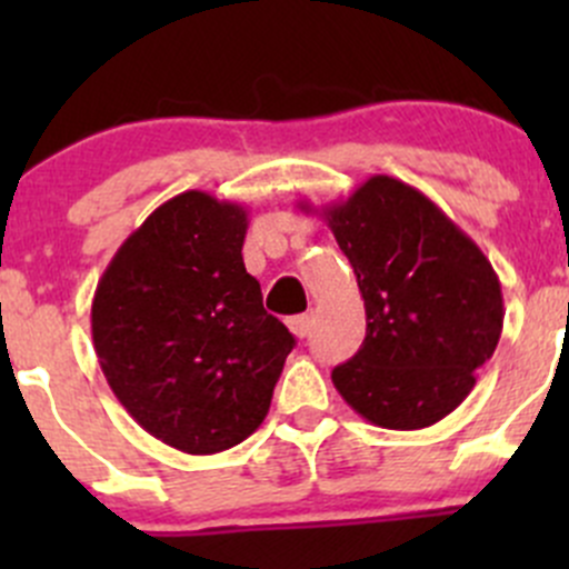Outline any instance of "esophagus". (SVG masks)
<instances>
[{"label": "esophagus", "instance_id": "esophagus-1", "mask_svg": "<svg viewBox=\"0 0 569 569\" xmlns=\"http://www.w3.org/2000/svg\"><path fill=\"white\" fill-rule=\"evenodd\" d=\"M286 325H289V330L295 332L297 338H306L308 332H311V327H313V317H311V313H300V317H289Z\"/></svg>", "mask_w": 569, "mask_h": 569}]
</instances>
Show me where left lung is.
Returning <instances> with one entry per match:
<instances>
[{
  "mask_svg": "<svg viewBox=\"0 0 569 569\" xmlns=\"http://www.w3.org/2000/svg\"><path fill=\"white\" fill-rule=\"evenodd\" d=\"M302 211H317L300 200ZM358 274L366 338L332 369V386L382 429L438 423L473 391L503 327L490 258L423 192L371 176L341 203L321 206Z\"/></svg>",
  "mask_w": 569,
  "mask_h": 569,
  "instance_id": "obj_1",
  "label": "left lung"
}]
</instances>
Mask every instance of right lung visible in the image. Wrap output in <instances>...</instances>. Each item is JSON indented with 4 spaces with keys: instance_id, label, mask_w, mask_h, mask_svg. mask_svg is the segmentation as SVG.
Wrapping results in <instances>:
<instances>
[{
    "instance_id": "obj_1",
    "label": "right lung",
    "mask_w": 569,
    "mask_h": 569,
    "mask_svg": "<svg viewBox=\"0 0 569 569\" xmlns=\"http://www.w3.org/2000/svg\"><path fill=\"white\" fill-rule=\"evenodd\" d=\"M248 209L189 189L129 233L101 274L90 330L131 418L183 455H217L269 412L295 349L244 269Z\"/></svg>"
}]
</instances>
